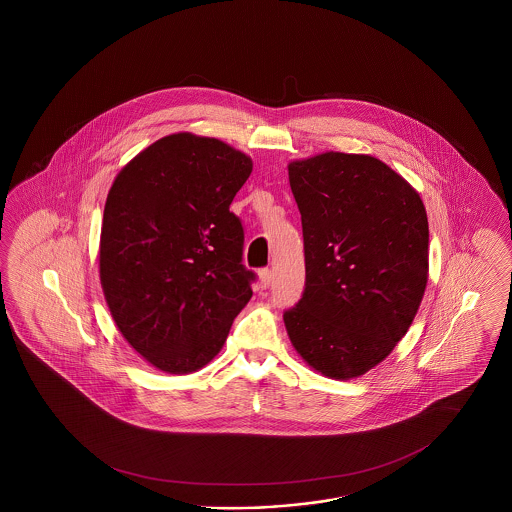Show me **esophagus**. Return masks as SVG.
Listing matches in <instances>:
<instances>
[{
    "mask_svg": "<svg viewBox=\"0 0 512 512\" xmlns=\"http://www.w3.org/2000/svg\"><path fill=\"white\" fill-rule=\"evenodd\" d=\"M272 279H274V274H272V270H270V268H263V270H259V283H261V287H263V289H268V287L272 285Z\"/></svg>",
    "mask_w": 512,
    "mask_h": 512,
    "instance_id": "obj_1",
    "label": "esophagus"
}]
</instances>
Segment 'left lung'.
<instances>
[{"label":"left lung","instance_id":"8db88e82","mask_svg":"<svg viewBox=\"0 0 512 512\" xmlns=\"http://www.w3.org/2000/svg\"><path fill=\"white\" fill-rule=\"evenodd\" d=\"M304 236L306 287L283 313L298 355L330 379L390 355L428 281L419 193L372 155L326 152L289 163Z\"/></svg>","mask_w":512,"mask_h":512}]
</instances>
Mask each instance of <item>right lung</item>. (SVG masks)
<instances>
[{
  "mask_svg": "<svg viewBox=\"0 0 512 512\" xmlns=\"http://www.w3.org/2000/svg\"><path fill=\"white\" fill-rule=\"evenodd\" d=\"M253 163L191 133L155 140L110 187L99 276L127 343L157 370L197 372L253 295L244 227L229 210Z\"/></svg>",
  "mask_w": 512,
  "mask_h": 512,
  "instance_id": "add662e5",
  "label": "right lung"
}]
</instances>
